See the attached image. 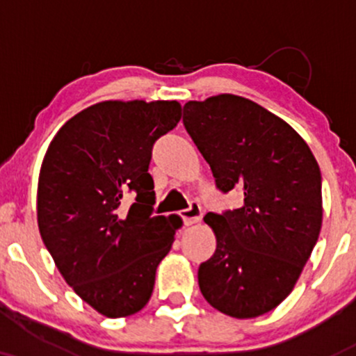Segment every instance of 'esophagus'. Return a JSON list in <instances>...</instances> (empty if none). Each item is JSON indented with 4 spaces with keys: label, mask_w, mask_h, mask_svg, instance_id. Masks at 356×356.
<instances>
[{
    "label": "esophagus",
    "mask_w": 356,
    "mask_h": 356,
    "mask_svg": "<svg viewBox=\"0 0 356 356\" xmlns=\"http://www.w3.org/2000/svg\"><path fill=\"white\" fill-rule=\"evenodd\" d=\"M181 218L184 219L186 226H192V224L199 222L202 218V209L197 202H191V206L186 211H181Z\"/></svg>",
    "instance_id": "obj_1"
}]
</instances>
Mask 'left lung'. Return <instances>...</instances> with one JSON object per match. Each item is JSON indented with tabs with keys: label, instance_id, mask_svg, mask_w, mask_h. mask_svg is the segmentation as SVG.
<instances>
[{
	"label": "left lung",
	"instance_id": "8db88e82",
	"mask_svg": "<svg viewBox=\"0 0 356 356\" xmlns=\"http://www.w3.org/2000/svg\"><path fill=\"white\" fill-rule=\"evenodd\" d=\"M182 122L218 189L244 195L238 209L204 218L218 246L199 288L220 313L261 316L293 291L320 236V167L291 125L244 97L187 102Z\"/></svg>",
	"mask_w": 356,
	"mask_h": 356
}]
</instances>
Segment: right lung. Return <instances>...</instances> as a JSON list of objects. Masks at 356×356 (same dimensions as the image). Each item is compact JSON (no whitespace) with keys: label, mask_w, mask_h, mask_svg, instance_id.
<instances>
[{"label":"right lung","mask_w":356,"mask_h":356,"mask_svg":"<svg viewBox=\"0 0 356 356\" xmlns=\"http://www.w3.org/2000/svg\"><path fill=\"white\" fill-rule=\"evenodd\" d=\"M175 100H105L53 137L38 177L42 239L63 280L107 318L149 303L179 216H152V145L181 120Z\"/></svg>","instance_id":"1"}]
</instances>
